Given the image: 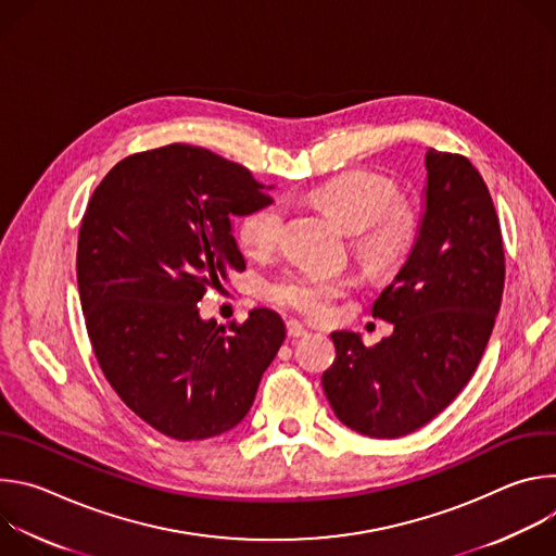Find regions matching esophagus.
<instances>
[{
  "label": "esophagus",
  "mask_w": 556,
  "mask_h": 556,
  "mask_svg": "<svg viewBox=\"0 0 556 556\" xmlns=\"http://www.w3.org/2000/svg\"><path fill=\"white\" fill-rule=\"evenodd\" d=\"M286 328H288V337L290 339H301V337L307 334V328L303 324H299V321H288Z\"/></svg>",
  "instance_id": "obj_1"
}]
</instances>
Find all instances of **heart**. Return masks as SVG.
<instances>
[{
    "label": "heart",
    "instance_id": "b5f03b06",
    "mask_svg": "<svg viewBox=\"0 0 556 556\" xmlns=\"http://www.w3.org/2000/svg\"><path fill=\"white\" fill-rule=\"evenodd\" d=\"M341 228L356 232L354 251L369 270H389L412 251L418 235V217L405 204L395 202V187L369 172L339 174L309 193ZM283 211L277 204L249 213L237 240L249 255H262L277 247ZM350 290L345 277L321 273H290L270 286V296L305 316H324L334 299Z\"/></svg>",
    "mask_w": 556,
    "mask_h": 556
}]
</instances>
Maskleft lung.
I'll use <instances>...</instances> for the list:
<instances>
[{
	"instance_id": "1",
	"label": "left lung",
	"mask_w": 556,
	"mask_h": 556,
	"mask_svg": "<svg viewBox=\"0 0 556 556\" xmlns=\"http://www.w3.org/2000/svg\"><path fill=\"white\" fill-rule=\"evenodd\" d=\"M416 242L371 305L393 326L365 348L332 332L337 361L324 391L337 418L367 438H403L440 412L478 369L504 294L497 213L480 172L464 155L429 149Z\"/></svg>"
}]
</instances>
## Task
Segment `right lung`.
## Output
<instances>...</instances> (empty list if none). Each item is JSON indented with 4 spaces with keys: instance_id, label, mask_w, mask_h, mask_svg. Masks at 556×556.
<instances>
[{
    "instance_id": "1",
    "label": "right lung",
    "mask_w": 556,
    "mask_h": 556,
    "mask_svg": "<svg viewBox=\"0 0 556 556\" xmlns=\"http://www.w3.org/2000/svg\"><path fill=\"white\" fill-rule=\"evenodd\" d=\"M242 165L191 144L127 155L97 187L78 232L76 279L97 361L121 401L174 440L240 425L277 356L283 319H202L206 288L247 260L232 219L270 204Z\"/></svg>"
}]
</instances>
